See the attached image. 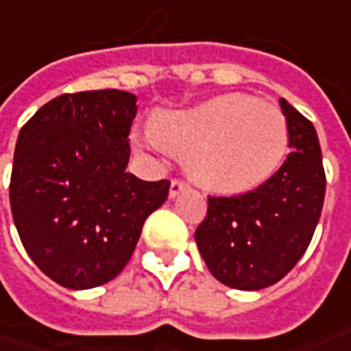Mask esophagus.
Instances as JSON below:
<instances>
[{"label":"esophagus","mask_w":351,"mask_h":351,"mask_svg":"<svg viewBox=\"0 0 351 351\" xmlns=\"http://www.w3.org/2000/svg\"><path fill=\"white\" fill-rule=\"evenodd\" d=\"M189 189V184L184 182V180H180V178H173L171 180V189H169V196L171 198H175V196H178L182 191H186Z\"/></svg>","instance_id":"obj_1"}]
</instances>
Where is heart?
Segmentation results:
<instances>
[{"label":"heart","mask_w":351,"mask_h":351,"mask_svg":"<svg viewBox=\"0 0 351 351\" xmlns=\"http://www.w3.org/2000/svg\"><path fill=\"white\" fill-rule=\"evenodd\" d=\"M141 149L186 157L189 175L208 191L237 194L277 173L289 149L282 112L247 94H228L186 112L162 114L135 137Z\"/></svg>","instance_id":"b5f03b06"}]
</instances>
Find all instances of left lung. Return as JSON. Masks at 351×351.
<instances>
[{
	"label": "left lung",
	"mask_w": 351,
	"mask_h": 351,
	"mask_svg": "<svg viewBox=\"0 0 351 351\" xmlns=\"http://www.w3.org/2000/svg\"><path fill=\"white\" fill-rule=\"evenodd\" d=\"M293 149L281 169L255 191L208 196L194 239L210 273L239 291L271 287L297 265L324 204L326 175L314 125L281 98Z\"/></svg>",
	"instance_id": "1"
}]
</instances>
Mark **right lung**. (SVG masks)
<instances>
[{
    "instance_id": "right-lung-1",
    "label": "right lung",
    "mask_w": 351,
    "mask_h": 351,
    "mask_svg": "<svg viewBox=\"0 0 351 351\" xmlns=\"http://www.w3.org/2000/svg\"><path fill=\"white\" fill-rule=\"evenodd\" d=\"M137 98L121 90L62 94L25 123L9 202L35 265L66 289H94L128 265L169 180L125 171Z\"/></svg>"
}]
</instances>
